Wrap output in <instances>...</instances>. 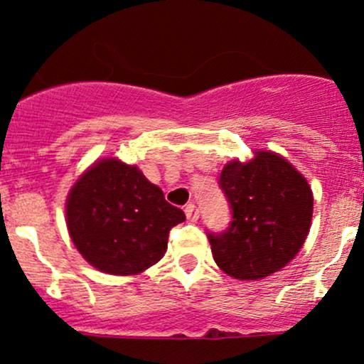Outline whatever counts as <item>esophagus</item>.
<instances>
[{
    "mask_svg": "<svg viewBox=\"0 0 364 364\" xmlns=\"http://www.w3.org/2000/svg\"><path fill=\"white\" fill-rule=\"evenodd\" d=\"M185 214H186V219L190 220V223H196L198 220V208H196L195 203H188L185 207Z\"/></svg>",
    "mask_w": 364,
    "mask_h": 364,
    "instance_id": "34e87169",
    "label": "esophagus"
}]
</instances>
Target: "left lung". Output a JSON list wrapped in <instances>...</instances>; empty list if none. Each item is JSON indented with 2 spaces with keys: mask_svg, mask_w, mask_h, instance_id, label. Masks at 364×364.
I'll return each instance as SVG.
<instances>
[{
  "mask_svg": "<svg viewBox=\"0 0 364 364\" xmlns=\"http://www.w3.org/2000/svg\"><path fill=\"white\" fill-rule=\"evenodd\" d=\"M219 186L232 212L224 232H208L219 269L257 281L286 267L311 225L313 193L303 174L279 154L258 150L250 162L225 164Z\"/></svg>",
  "mask_w": 364,
  "mask_h": 364,
  "instance_id": "8db88e82",
  "label": "left lung"
}]
</instances>
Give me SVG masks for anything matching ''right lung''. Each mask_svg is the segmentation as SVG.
Here are the masks:
<instances>
[{"mask_svg":"<svg viewBox=\"0 0 364 364\" xmlns=\"http://www.w3.org/2000/svg\"><path fill=\"white\" fill-rule=\"evenodd\" d=\"M186 217L135 166L102 159L78 178L66 198L73 245L97 270L135 275L164 257L168 236Z\"/></svg>","mask_w":364,"mask_h":364,"instance_id":"add662e5","label":"right lung"}]
</instances>
